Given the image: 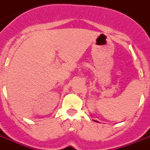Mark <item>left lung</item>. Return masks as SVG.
<instances>
[{"mask_svg":"<svg viewBox=\"0 0 150 150\" xmlns=\"http://www.w3.org/2000/svg\"><path fill=\"white\" fill-rule=\"evenodd\" d=\"M94 121H95V122H97V123H98V121H97V120H94Z\"/></svg>","mask_w":150,"mask_h":150,"instance_id":"1","label":"left lung"}]
</instances>
